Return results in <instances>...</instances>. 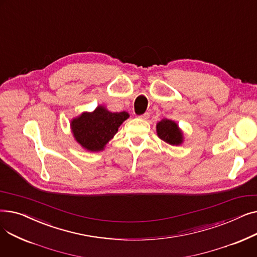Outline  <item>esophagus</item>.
<instances>
[{
    "mask_svg": "<svg viewBox=\"0 0 257 257\" xmlns=\"http://www.w3.org/2000/svg\"><path fill=\"white\" fill-rule=\"evenodd\" d=\"M150 117V112H145L144 114H142V115H140V118H142V119H145V120H147L148 118Z\"/></svg>",
    "mask_w": 257,
    "mask_h": 257,
    "instance_id": "esophagus-1",
    "label": "esophagus"
}]
</instances>
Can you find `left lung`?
Here are the masks:
<instances>
[{
  "mask_svg": "<svg viewBox=\"0 0 257 257\" xmlns=\"http://www.w3.org/2000/svg\"><path fill=\"white\" fill-rule=\"evenodd\" d=\"M156 131L160 140L172 146H179L183 142V133L174 120L161 119L156 125Z\"/></svg>",
  "mask_w": 257,
  "mask_h": 257,
  "instance_id": "8db88e82",
  "label": "left lung"
}]
</instances>
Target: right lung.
<instances>
[{
  "mask_svg": "<svg viewBox=\"0 0 257 257\" xmlns=\"http://www.w3.org/2000/svg\"><path fill=\"white\" fill-rule=\"evenodd\" d=\"M128 117L129 113L126 111L111 112L103 106H98L92 112H83L73 118L71 128L81 147L90 152H98L104 149Z\"/></svg>",
  "mask_w": 257,
  "mask_h": 257,
  "instance_id": "right-lung-1",
  "label": "right lung"
}]
</instances>
